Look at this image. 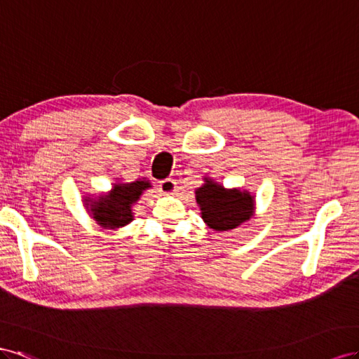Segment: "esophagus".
I'll return each instance as SVG.
<instances>
[{"mask_svg": "<svg viewBox=\"0 0 359 359\" xmlns=\"http://www.w3.org/2000/svg\"><path fill=\"white\" fill-rule=\"evenodd\" d=\"M159 189L162 194H165V196H172V194L176 192V182L172 179H163L159 182Z\"/></svg>", "mask_w": 359, "mask_h": 359, "instance_id": "1", "label": "esophagus"}]
</instances>
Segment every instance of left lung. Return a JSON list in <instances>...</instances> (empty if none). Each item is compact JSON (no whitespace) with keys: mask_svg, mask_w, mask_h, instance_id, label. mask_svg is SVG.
Here are the masks:
<instances>
[{"mask_svg":"<svg viewBox=\"0 0 359 359\" xmlns=\"http://www.w3.org/2000/svg\"><path fill=\"white\" fill-rule=\"evenodd\" d=\"M196 189L201 218L215 231H229L248 222L255 212V197L247 189L224 188L210 177Z\"/></svg>","mask_w":359,"mask_h":359,"instance_id":"1","label":"left lung"}]
</instances>
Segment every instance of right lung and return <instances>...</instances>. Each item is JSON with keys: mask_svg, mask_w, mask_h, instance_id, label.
Wrapping results in <instances>:
<instances>
[{"mask_svg": "<svg viewBox=\"0 0 359 359\" xmlns=\"http://www.w3.org/2000/svg\"><path fill=\"white\" fill-rule=\"evenodd\" d=\"M151 188V183L146 179L134 182L112 183L109 192H100L97 196H84V208L90 218L95 219L100 227L108 230H118L134 221L135 206L142 192Z\"/></svg>", "mask_w": 359, "mask_h": 359, "instance_id": "1", "label": "right lung"}]
</instances>
